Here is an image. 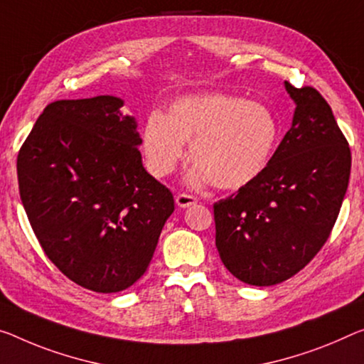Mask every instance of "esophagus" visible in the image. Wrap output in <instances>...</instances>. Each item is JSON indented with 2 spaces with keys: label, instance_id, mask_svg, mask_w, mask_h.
<instances>
[{
  "label": "esophagus",
  "instance_id": "34e87169",
  "mask_svg": "<svg viewBox=\"0 0 364 364\" xmlns=\"http://www.w3.org/2000/svg\"><path fill=\"white\" fill-rule=\"evenodd\" d=\"M176 203H177V206H181V208H188V206L197 203V198H195L193 195H188V193H178L176 197Z\"/></svg>",
  "mask_w": 364,
  "mask_h": 364
}]
</instances>
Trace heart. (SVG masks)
I'll return each instance as SVG.
<instances>
[{"instance_id": "b5f03b06", "label": "heart", "mask_w": 364, "mask_h": 364, "mask_svg": "<svg viewBox=\"0 0 364 364\" xmlns=\"http://www.w3.org/2000/svg\"><path fill=\"white\" fill-rule=\"evenodd\" d=\"M278 122L267 105L231 94L211 92L178 99L164 115H149L141 153L154 177H166L186 156L195 163L190 181L239 188L260 174L278 141Z\"/></svg>"}]
</instances>
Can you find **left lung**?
<instances>
[{"label": "left lung", "mask_w": 364, "mask_h": 364, "mask_svg": "<svg viewBox=\"0 0 364 364\" xmlns=\"http://www.w3.org/2000/svg\"><path fill=\"white\" fill-rule=\"evenodd\" d=\"M291 128L254 181L213 205L216 249L240 282L272 287L314 259L337 221L351 153L331 105L314 87L284 81Z\"/></svg>", "instance_id": "obj_1"}]
</instances>
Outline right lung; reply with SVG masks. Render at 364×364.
<instances>
[{
    "label": "right lung",
    "instance_id": "add662e5",
    "mask_svg": "<svg viewBox=\"0 0 364 364\" xmlns=\"http://www.w3.org/2000/svg\"><path fill=\"white\" fill-rule=\"evenodd\" d=\"M114 96L57 100L18 154L22 205L43 252L96 293L130 288L146 272L171 190L141 163L136 122Z\"/></svg>",
    "mask_w": 364,
    "mask_h": 364
}]
</instances>
